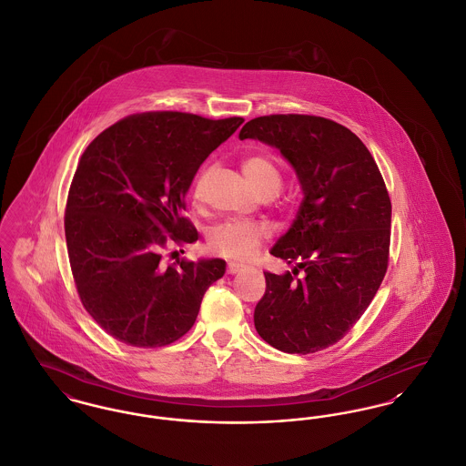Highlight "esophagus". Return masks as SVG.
Listing matches in <instances>:
<instances>
[{
  "instance_id": "esophagus-1",
  "label": "esophagus",
  "mask_w": 466,
  "mask_h": 466,
  "mask_svg": "<svg viewBox=\"0 0 466 466\" xmlns=\"http://www.w3.org/2000/svg\"><path fill=\"white\" fill-rule=\"evenodd\" d=\"M245 269H247V266H243V264H238V262H228V268H227L228 274L241 273V271H245Z\"/></svg>"
}]
</instances>
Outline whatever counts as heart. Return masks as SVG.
Returning a JSON list of instances; mask_svg holds the SVG:
<instances>
[{
  "instance_id": "obj_1",
  "label": "heart",
  "mask_w": 466,
  "mask_h": 466,
  "mask_svg": "<svg viewBox=\"0 0 466 466\" xmlns=\"http://www.w3.org/2000/svg\"><path fill=\"white\" fill-rule=\"evenodd\" d=\"M243 172L248 183L260 193L276 195L281 187V172L266 155H251L243 162ZM204 176H198L193 183L192 198L195 204L202 200ZM268 238V227L257 221H225L217 225L208 239L209 249L223 258L234 262H245L258 253L264 239Z\"/></svg>"
}]
</instances>
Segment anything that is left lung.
Masks as SVG:
<instances>
[{
  "label": "left lung",
  "instance_id": "obj_1",
  "mask_svg": "<svg viewBox=\"0 0 466 466\" xmlns=\"http://www.w3.org/2000/svg\"><path fill=\"white\" fill-rule=\"evenodd\" d=\"M239 138L278 147L304 193L292 227L271 249L296 264L294 276L264 273L255 329L287 354L324 350L354 328L387 271L390 198L382 174L356 134L320 116H260Z\"/></svg>",
  "mask_w": 466,
  "mask_h": 466
}]
</instances>
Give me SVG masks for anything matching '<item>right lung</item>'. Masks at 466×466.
Listing matches in <instances>:
<instances>
[{"instance_id":"right-lung-1","label":"right lung","mask_w":466,"mask_h":466,"mask_svg":"<svg viewBox=\"0 0 466 466\" xmlns=\"http://www.w3.org/2000/svg\"><path fill=\"white\" fill-rule=\"evenodd\" d=\"M243 117L158 110L128 116L95 138L74 174L65 209L70 268L86 311L121 343L157 349L185 336L225 260H176L168 243L198 239L183 217L202 162Z\"/></svg>"}]
</instances>
